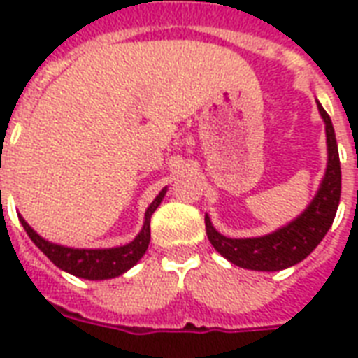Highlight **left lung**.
Masks as SVG:
<instances>
[{
	"label": "left lung",
	"mask_w": 358,
	"mask_h": 358,
	"mask_svg": "<svg viewBox=\"0 0 358 358\" xmlns=\"http://www.w3.org/2000/svg\"><path fill=\"white\" fill-rule=\"evenodd\" d=\"M316 103L317 111L325 122L327 169L310 204L294 221L258 238H227L215 230L212 219L206 213L204 223H206L210 243L219 255L224 256L234 266L252 271H280L292 267L305 260L331 229L340 204L342 173H340L338 145H336L333 122L327 111L322 108V103Z\"/></svg>",
	"instance_id": "left-lung-1"
}]
</instances>
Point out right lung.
Segmentation results:
<instances>
[{
    "mask_svg": "<svg viewBox=\"0 0 358 358\" xmlns=\"http://www.w3.org/2000/svg\"><path fill=\"white\" fill-rule=\"evenodd\" d=\"M167 193V187L159 191V195L152 201V204L146 208L145 223L141 232L129 241L120 247H109V249H74V247H64V245L52 243L42 236H38L31 229L27 221L22 215L20 223L31 238V241L50 258V260L63 271L74 275V277L87 278V280H108L126 273L128 269L137 264L143 258V255L148 249L150 243V217L156 212V208L162 204L163 196Z\"/></svg>",
    "mask_w": 358,
    "mask_h": 358,
    "instance_id": "right-lung-1",
    "label": "right lung"
}]
</instances>
